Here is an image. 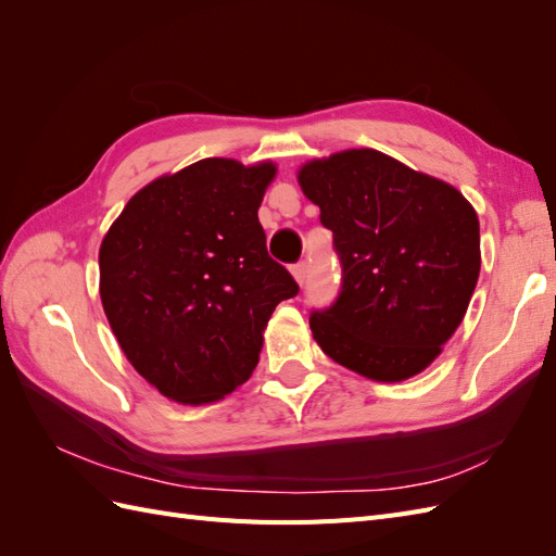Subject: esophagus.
Here are the masks:
<instances>
[{
	"label": "esophagus",
	"instance_id": "1",
	"mask_svg": "<svg viewBox=\"0 0 556 556\" xmlns=\"http://www.w3.org/2000/svg\"><path fill=\"white\" fill-rule=\"evenodd\" d=\"M292 276H294V280H296L299 285H304V282H306V264H304V262L294 264V266H292Z\"/></svg>",
	"mask_w": 556,
	"mask_h": 556
}]
</instances>
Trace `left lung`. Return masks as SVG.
<instances>
[{
	"mask_svg": "<svg viewBox=\"0 0 556 556\" xmlns=\"http://www.w3.org/2000/svg\"><path fill=\"white\" fill-rule=\"evenodd\" d=\"M296 180L343 264L341 296L311 315L315 343L376 382L422 374L476 292V208L454 185L374 148L308 160Z\"/></svg>",
	"mask_w": 556,
	"mask_h": 556,
	"instance_id": "1",
	"label": "left lung"
}]
</instances>
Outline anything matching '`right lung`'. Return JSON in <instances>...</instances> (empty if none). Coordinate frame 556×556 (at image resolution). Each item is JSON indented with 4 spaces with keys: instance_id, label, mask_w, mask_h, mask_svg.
I'll return each mask as SVG.
<instances>
[{
    "instance_id": "right-lung-1",
    "label": "right lung",
    "mask_w": 556,
    "mask_h": 556,
    "mask_svg": "<svg viewBox=\"0 0 556 556\" xmlns=\"http://www.w3.org/2000/svg\"><path fill=\"white\" fill-rule=\"evenodd\" d=\"M278 166L199 160L150 180L99 248V296L137 374L169 401L204 406L241 387L264 329L299 292L268 257L260 204Z\"/></svg>"
}]
</instances>
